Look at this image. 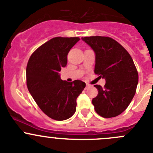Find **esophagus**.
<instances>
[{"label":"esophagus","instance_id":"34e87169","mask_svg":"<svg viewBox=\"0 0 153 153\" xmlns=\"http://www.w3.org/2000/svg\"><path fill=\"white\" fill-rule=\"evenodd\" d=\"M91 86V85L90 84H89V83H86V88H89V87H90Z\"/></svg>","mask_w":153,"mask_h":153}]
</instances>
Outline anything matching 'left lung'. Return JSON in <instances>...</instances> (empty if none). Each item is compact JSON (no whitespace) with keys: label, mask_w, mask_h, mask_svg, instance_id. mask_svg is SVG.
<instances>
[{"label":"left lung","mask_w":153,"mask_h":153,"mask_svg":"<svg viewBox=\"0 0 153 153\" xmlns=\"http://www.w3.org/2000/svg\"><path fill=\"white\" fill-rule=\"evenodd\" d=\"M95 52V74L105 79L92 102L96 113L105 118L119 115L126 110L136 93L138 73L132 57L125 48L111 38L90 36L82 38Z\"/></svg>","instance_id":"1"}]
</instances>
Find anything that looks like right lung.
I'll return each mask as SVG.
<instances>
[{
    "label": "right lung",
    "instance_id": "1",
    "mask_svg": "<svg viewBox=\"0 0 153 153\" xmlns=\"http://www.w3.org/2000/svg\"><path fill=\"white\" fill-rule=\"evenodd\" d=\"M79 38L55 37L31 55L26 67V83L40 109L49 117L64 120L74 115L76 99L86 87L81 80H62L59 72L67 63V54Z\"/></svg>",
    "mask_w": 153,
    "mask_h": 153
}]
</instances>
